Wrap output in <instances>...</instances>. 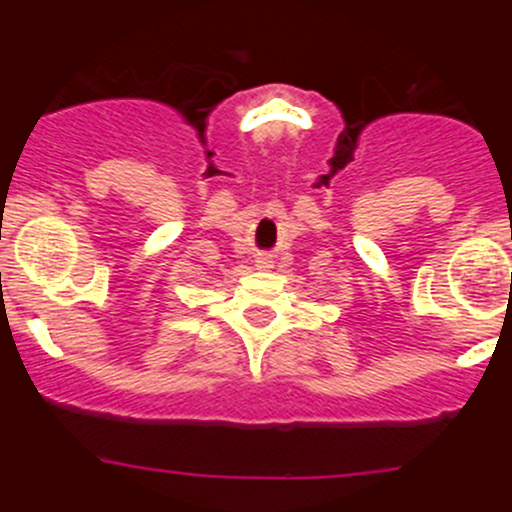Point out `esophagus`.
<instances>
[{"label": "esophagus", "instance_id": "obj_1", "mask_svg": "<svg viewBox=\"0 0 512 512\" xmlns=\"http://www.w3.org/2000/svg\"><path fill=\"white\" fill-rule=\"evenodd\" d=\"M255 262H257V267H260V270H267V267H272V257L270 255H260Z\"/></svg>", "mask_w": 512, "mask_h": 512}]
</instances>
